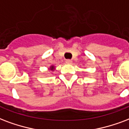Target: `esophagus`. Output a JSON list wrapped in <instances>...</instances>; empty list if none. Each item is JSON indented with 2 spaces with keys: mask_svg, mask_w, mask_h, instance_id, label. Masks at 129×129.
Masks as SVG:
<instances>
[{
  "mask_svg": "<svg viewBox=\"0 0 129 129\" xmlns=\"http://www.w3.org/2000/svg\"><path fill=\"white\" fill-rule=\"evenodd\" d=\"M66 63H68V64H70V63H72V61L71 59H66Z\"/></svg>",
  "mask_w": 129,
  "mask_h": 129,
  "instance_id": "1",
  "label": "esophagus"
}]
</instances>
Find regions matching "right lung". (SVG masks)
<instances>
[{
    "label": "right lung",
    "mask_w": 129,
    "mask_h": 129,
    "mask_svg": "<svg viewBox=\"0 0 129 129\" xmlns=\"http://www.w3.org/2000/svg\"><path fill=\"white\" fill-rule=\"evenodd\" d=\"M54 69H55V67H54L53 66H51L50 67L49 70H54Z\"/></svg>",
    "instance_id": "obj_1"
}]
</instances>
